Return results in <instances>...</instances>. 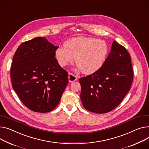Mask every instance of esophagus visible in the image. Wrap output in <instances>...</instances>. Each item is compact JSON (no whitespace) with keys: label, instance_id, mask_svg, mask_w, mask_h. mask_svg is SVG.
Instances as JSON below:
<instances>
[{"label":"esophagus","instance_id":"esophagus-1","mask_svg":"<svg viewBox=\"0 0 149 149\" xmlns=\"http://www.w3.org/2000/svg\"><path fill=\"white\" fill-rule=\"evenodd\" d=\"M68 78H69V81L70 82H73L76 80H77V77L76 75L72 73H69L68 75Z\"/></svg>","mask_w":149,"mask_h":149}]
</instances>
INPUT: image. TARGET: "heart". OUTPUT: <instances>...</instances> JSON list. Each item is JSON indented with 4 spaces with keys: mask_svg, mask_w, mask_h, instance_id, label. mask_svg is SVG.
Masks as SVG:
<instances>
[{
    "mask_svg": "<svg viewBox=\"0 0 149 149\" xmlns=\"http://www.w3.org/2000/svg\"><path fill=\"white\" fill-rule=\"evenodd\" d=\"M108 54V46L105 41L93 38L79 36L69 39L65 46L58 47L55 56L59 65L64 67L75 63L85 74L96 72L104 65Z\"/></svg>",
    "mask_w": 149,
    "mask_h": 149,
    "instance_id": "b5f03b06",
    "label": "heart"
}]
</instances>
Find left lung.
<instances>
[{"mask_svg":"<svg viewBox=\"0 0 149 149\" xmlns=\"http://www.w3.org/2000/svg\"><path fill=\"white\" fill-rule=\"evenodd\" d=\"M133 77L130 53L114 41L111 52L100 70L79 79L84 107L99 114L112 111L130 91Z\"/></svg>","mask_w":149,"mask_h":149,"instance_id":"8db88e82","label":"left lung"}]
</instances>
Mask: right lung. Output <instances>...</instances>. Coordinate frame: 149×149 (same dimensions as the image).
Returning <instances> with one entry per match:
<instances>
[{
	"instance_id": "add662e5",
	"label": "right lung",
	"mask_w": 149,
	"mask_h": 149,
	"mask_svg": "<svg viewBox=\"0 0 149 149\" xmlns=\"http://www.w3.org/2000/svg\"><path fill=\"white\" fill-rule=\"evenodd\" d=\"M58 48L37 37L19 45L14 55L10 70L13 89L33 111L53 110L68 83V72L55 58Z\"/></svg>"
}]
</instances>
